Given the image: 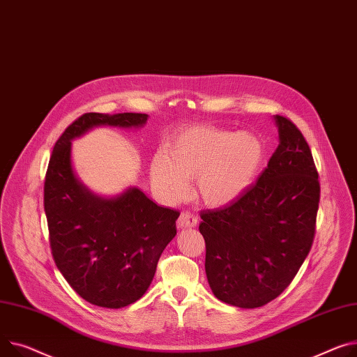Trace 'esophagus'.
<instances>
[{
	"instance_id": "obj_1",
	"label": "esophagus",
	"mask_w": 357,
	"mask_h": 357,
	"mask_svg": "<svg viewBox=\"0 0 357 357\" xmlns=\"http://www.w3.org/2000/svg\"><path fill=\"white\" fill-rule=\"evenodd\" d=\"M198 222V218L197 215H194L192 212L189 211H183L181 213V217L178 218V227L179 228H194Z\"/></svg>"
}]
</instances>
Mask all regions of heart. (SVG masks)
Segmentation results:
<instances>
[{
    "label": "heart",
    "instance_id": "obj_1",
    "mask_svg": "<svg viewBox=\"0 0 357 357\" xmlns=\"http://www.w3.org/2000/svg\"><path fill=\"white\" fill-rule=\"evenodd\" d=\"M266 158L257 135L212 126H189L171 136L163 155L151 160V179L162 197L182 201L197 178L199 199L212 208L238 201L255 182Z\"/></svg>",
    "mask_w": 357,
    "mask_h": 357
}]
</instances>
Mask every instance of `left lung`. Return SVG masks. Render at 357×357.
Segmentation results:
<instances>
[{
    "label": "left lung",
    "mask_w": 357,
    "mask_h": 357,
    "mask_svg": "<svg viewBox=\"0 0 357 357\" xmlns=\"http://www.w3.org/2000/svg\"><path fill=\"white\" fill-rule=\"evenodd\" d=\"M280 144L267 168L231 205L201 212L205 271L218 300L263 307L286 290L316 232L320 182L300 129L275 114Z\"/></svg>",
    "instance_id": "1"
}]
</instances>
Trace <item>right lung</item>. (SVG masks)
I'll return each instance as SVG.
<instances>
[{
    "label": "right lung",
    "mask_w": 357,
    "mask_h": 357,
    "mask_svg": "<svg viewBox=\"0 0 357 357\" xmlns=\"http://www.w3.org/2000/svg\"><path fill=\"white\" fill-rule=\"evenodd\" d=\"M145 113H84L56 142L44 181V211L54 263L82 298L106 308L137 301L160 254L176 235L179 211L137 188L116 198L91 194L71 166V140L96 126L139 128Z\"/></svg>",
    "instance_id": "1"
}]
</instances>
